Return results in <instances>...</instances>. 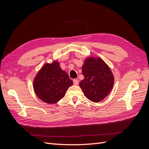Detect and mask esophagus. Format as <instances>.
<instances>
[{
  "label": "esophagus",
  "instance_id": "34e87169",
  "mask_svg": "<svg viewBox=\"0 0 149 149\" xmlns=\"http://www.w3.org/2000/svg\"><path fill=\"white\" fill-rule=\"evenodd\" d=\"M73 83L74 85H78L79 83V79H73Z\"/></svg>",
  "mask_w": 149,
  "mask_h": 149
}]
</instances>
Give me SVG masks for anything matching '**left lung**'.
<instances>
[{
	"instance_id": "1",
	"label": "left lung",
	"mask_w": 149,
	"mask_h": 149,
	"mask_svg": "<svg viewBox=\"0 0 149 149\" xmlns=\"http://www.w3.org/2000/svg\"><path fill=\"white\" fill-rule=\"evenodd\" d=\"M84 79L79 83L85 96L94 102L104 100L112 90L114 78L110 68L100 58L88 57L82 66Z\"/></svg>"
}]
</instances>
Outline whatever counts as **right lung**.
<instances>
[{
  "instance_id": "right-lung-1",
  "label": "right lung",
  "mask_w": 149,
  "mask_h": 149,
  "mask_svg": "<svg viewBox=\"0 0 149 149\" xmlns=\"http://www.w3.org/2000/svg\"><path fill=\"white\" fill-rule=\"evenodd\" d=\"M66 71L62 70L59 62L45 64L33 80V89L38 98L48 104H55L65 95L73 84Z\"/></svg>"
}]
</instances>
